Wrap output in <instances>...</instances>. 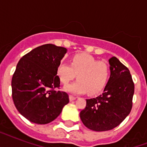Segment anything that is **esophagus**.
Returning <instances> with one entry per match:
<instances>
[{
	"label": "esophagus",
	"instance_id": "1",
	"mask_svg": "<svg viewBox=\"0 0 147 147\" xmlns=\"http://www.w3.org/2000/svg\"><path fill=\"white\" fill-rule=\"evenodd\" d=\"M76 97L72 96V95H69V100H71V101H72V100H76Z\"/></svg>",
	"mask_w": 147,
	"mask_h": 147
}]
</instances>
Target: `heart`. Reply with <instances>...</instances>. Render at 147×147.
Segmentation results:
<instances>
[{"label": "heart", "instance_id": "obj_1", "mask_svg": "<svg viewBox=\"0 0 147 147\" xmlns=\"http://www.w3.org/2000/svg\"><path fill=\"white\" fill-rule=\"evenodd\" d=\"M60 82L67 85L76 78L78 80L67 85L65 90L74 94H96L104 89L110 76L107 62L98 61L88 54H77L71 59V64L61 62L57 67Z\"/></svg>", "mask_w": 147, "mask_h": 147}]
</instances>
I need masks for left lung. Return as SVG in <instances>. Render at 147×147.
I'll list each match as a JSON object with an SVG mask.
<instances>
[{
    "instance_id": "left-lung-1",
    "label": "left lung",
    "mask_w": 147,
    "mask_h": 147,
    "mask_svg": "<svg viewBox=\"0 0 147 147\" xmlns=\"http://www.w3.org/2000/svg\"><path fill=\"white\" fill-rule=\"evenodd\" d=\"M109 64L111 76L103 93L86 99V107L80 112L84 125L94 131L114 129L132 109L134 84L129 69L114 56Z\"/></svg>"
}]
</instances>
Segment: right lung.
Returning a JSON list of instances; mask_svg holds the SVG:
<instances>
[{"label":"right lung","instance_id":"add662e5","mask_svg":"<svg viewBox=\"0 0 147 147\" xmlns=\"http://www.w3.org/2000/svg\"><path fill=\"white\" fill-rule=\"evenodd\" d=\"M66 52L64 47L45 44L17 63L11 81L13 100L20 114L30 122L50 123L69 102L66 92L54 90L59 87L56 71Z\"/></svg>","mask_w":147,"mask_h":147}]
</instances>
